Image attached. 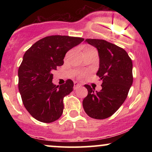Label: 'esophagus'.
I'll use <instances>...</instances> for the list:
<instances>
[{
  "instance_id": "34e87169",
  "label": "esophagus",
  "mask_w": 152,
  "mask_h": 152,
  "mask_svg": "<svg viewBox=\"0 0 152 152\" xmlns=\"http://www.w3.org/2000/svg\"><path fill=\"white\" fill-rule=\"evenodd\" d=\"M81 86V85L79 83H77V82H74V89H77L78 87Z\"/></svg>"
}]
</instances>
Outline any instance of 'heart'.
Segmentation results:
<instances>
[{
  "label": "heart",
  "instance_id": "heart-1",
  "mask_svg": "<svg viewBox=\"0 0 152 152\" xmlns=\"http://www.w3.org/2000/svg\"><path fill=\"white\" fill-rule=\"evenodd\" d=\"M92 49H94V48H92V47H90V46H86V48H85L84 49H83V52H84V53H86V52L89 51V50H92Z\"/></svg>",
  "mask_w": 152,
  "mask_h": 152
}]
</instances>
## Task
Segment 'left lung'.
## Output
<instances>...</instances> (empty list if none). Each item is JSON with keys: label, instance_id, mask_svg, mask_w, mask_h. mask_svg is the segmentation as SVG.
Wrapping results in <instances>:
<instances>
[{"label": "left lung", "instance_id": "obj_1", "mask_svg": "<svg viewBox=\"0 0 152 152\" xmlns=\"http://www.w3.org/2000/svg\"><path fill=\"white\" fill-rule=\"evenodd\" d=\"M97 48L99 69L96 75L102 81V89L85 85L88 95L83 100L85 112L90 117L104 119L112 116L126 100L133 83L132 61L124 48L102 39H86Z\"/></svg>", "mask_w": 152, "mask_h": 152}]
</instances>
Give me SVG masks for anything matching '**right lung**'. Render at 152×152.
I'll return each instance as SVG.
<instances>
[{
	"mask_svg": "<svg viewBox=\"0 0 152 152\" xmlns=\"http://www.w3.org/2000/svg\"><path fill=\"white\" fill-rule=\"evenodd\" d=\"M83 40L49 36L26 51L18 69V89L26 110L38 121L50 123L62 115L64 98L74 90V82L67 79L60 86L54 85L53 72L64 64L66 53Z\"/></svg>",
	"mask_w": 152,
	"mask_h": 152,
	"instance_id": "1",
	"label": "right lung"
}]
</instances>
